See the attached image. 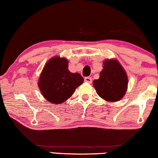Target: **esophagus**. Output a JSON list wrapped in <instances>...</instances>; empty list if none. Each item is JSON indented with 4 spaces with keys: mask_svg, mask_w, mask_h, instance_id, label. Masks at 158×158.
Listing matches in <instances>:
<instances>
[{
    "mask_svg": "<svg viewBox=\"0 0 158 158\" xmlns=\"http://www.w3.org/2000/svg\"><path fill=\"white\" fill-rule=\"evenodd\" d=\"M84 81L85 82L89 83H91V82H92V80H91V77H85L84 78Z\"/></svg>",
    "mask_w": 158,
    "mask_h": 158,
    "instance_id": "1",
    "label": "esophagus"
}]
</instances>
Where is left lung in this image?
Here are the masks:
<instances>
[{
	"mask_svg": "<svg viewBox=\"0 0 158 158\" xmlns=\"http://www.w3.org/2000/svg\"><path fill=\"white\" fill-rule=\"evenodd\" d=\"M95 90L101 98L108 102H117L124 97L128 85L125 70L116 58L103 61L99 79L93 81Z\"/></svg>",
	"mask_w": 158,
	"mask_h": 158,
	"instance_id": "obj_1",
	"label": "left lung"
}]
</instances>
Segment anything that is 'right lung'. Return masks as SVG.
<instances>
[{
  "label": "right lung",
  "mask_w": 158,
  "mask_h": 158,
  "mask_svg": "<svg viewBox=\"0 0 158 158\" xmlns=\"http://www.w3.org/2000/svg\"><path fill=\"white\" fill-rule=\"evenodd\" d=\"M66 58L54 56L44 65L38 81L39 89L42 96L52 104H61L73 94L83 83L79 73L68 69Z\"/></svg>",
  "instance_id": "1"
}]
</instances>
